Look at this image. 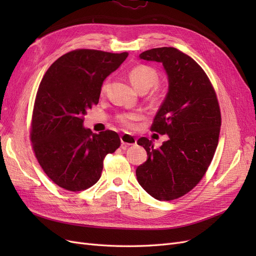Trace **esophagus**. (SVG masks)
Segmentation results:
<instances>
[{
  "label": "esophagus",
  "mask_w": 256,
  "mask_h": 256,
  "mask_svg": "<svg viewBox=\"0 0 256 256\" xmlns=\"http://www.w3.org/2000/svg\"><path fill=\"white\" fill-rule=\"evenodd\" d=\"M120 141L122 145H134L136 143V138L130 134H124L120 136Z\"/></svg>",
  "instance_id": "esophagus-1"
}]
</instances>
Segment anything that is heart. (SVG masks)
<instances>
[{
    "label": "heart",
    "instance_id": "b5f03b06",
    "mask_svg": "<svg viewBox=\"0 0 256 256\" xmlns=\"http://www.w3.org/2000/svg\"><path fill=\"white\" fill-rule=\"evenodd\" d=\"M129 79L134 86L138 90L147 92L154 88L158 82V74L154 68L146 65H138L134 67L129 72ZM106 90V82L102 86V94H104ZM138 118V114L134 112L122 113L118 116V120L122 126L132 127L134 122Z\"/></svg>",
    "mask_w": 256,
    "mask_h": 256
}]
</instances>
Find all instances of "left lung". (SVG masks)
Listing matches in <instances>:
<instances>
[{"mask_svg": "<svg viewBox=\"0 0 256 256\" xmlns=\"http://www.w3.org/2000/svg\"><path fill=\"white\" fill-rule=\"evenodd\" d=\"M140 58L162 63L168 92L150 130L168 140L154 148L140 138L148 159L136 174L141 187L159 200L187 194L204 177L218 146L221 112L212 84L196 62L172 47L144 51Z\"/></svg>", "mask_w": 256, "mask_h": 256, "instance_id": "left-lung-1", "label": "left lung"}]
</instances>
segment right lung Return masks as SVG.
Returning a JSON list of instances; mask_svg holds the SVG:
<instances>
[{"instance_id":"right-lung-1","label":"right lung","mask_w":256,"mask_h":256,"mask_svg":"<svg viewBox=\"0 0 256 256\" xmlns=\"http://www.w3.org/2000/svg\"><path fill=\"white\" fill-rule=\"evenodd\" d=\"M128 56L76 49L49 67L38 88L30 138L44 172L68 191L86 190L98 180L104 160L120 146L112 130L92 134L83 127L84 115L99 102L104 80Z\"/></svg>"}]
</instances>
